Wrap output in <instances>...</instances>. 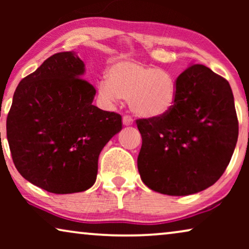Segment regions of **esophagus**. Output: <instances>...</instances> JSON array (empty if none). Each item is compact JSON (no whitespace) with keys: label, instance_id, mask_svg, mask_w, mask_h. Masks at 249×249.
Listing matches in <instances>:
<instances>
[{"label":"esophagus","instance_id":"obj_1","mask_svg":"<svg viewBox=\"0 0 249 249\" xmlns=\"http://www.w3.org/2000/svg\"><path fill=\"white\" fill-rule=\"evenodd\" d=\"M122 122H124V125H131L134 124V119H132L130 115H124V118H122Z\"/></svg>","mask_w":249,"mask_h":249}]
</instances>
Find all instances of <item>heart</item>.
Returning <instances> with one entry per match:
<instances>
[{
  "label": "heart",
  "mask_w": 249,
  "mask_h": 249,
  "mask_svg": "<svg viewBox=\"0 0 249 249\" xmlns=\"http://www.w3.org/2000/svg\"><path fill=\"white\" fill-rule=\"evenodd\" d=\"M97 88L107 103L124 98L129 101L131 111L144 118L162 117L177 100L176 80L169 71L135 61L113 64L107 80L100 81Z\"/></svg>",
  "instance_id": "obj_1"
}]
</instances>
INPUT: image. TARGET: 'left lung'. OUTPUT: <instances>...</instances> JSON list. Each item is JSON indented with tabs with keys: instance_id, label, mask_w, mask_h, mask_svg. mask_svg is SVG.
Here are the masks:
<instances>
[{
	"instance_id": "1",
	"label": "left lung",
	"mask_w": 249,
	"mask_h": 249,
	"mask_svg": "<svg viewBox=\"0 0 249 249\" xmlns=\"http://www.w3.org/2000/svg\"><path fill=\"white\" fill-rule=\"evenodd\" d=\"M168 113L136 121L142 144L137 165L154 192L186 196L209 188L226 171L238 139L231 87L210 68L194 64L176 80Z\"/></svg>"
}]
</instances>
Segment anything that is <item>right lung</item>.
<instances>
[{
	"label": "right lung",
	"mask_w": 249,
	"mask_h": 249,
	"mask_svg": "<svg viewBox=\"0 0 249 249\" xmlns=\"http://www.w3.org/2000/svg\"><path fill=\"white\" fill-rule=\"evenodd\" d=\"M84 72L74 52L50 56L20 81L6 118L17 170L49 193L90 188L101 151L122 129L120 114L91 104L96 89Z\"/></svg>",
	"instance_id": "1"
}]
</instances>
